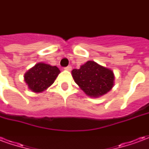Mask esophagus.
Returning a JSON list of instances; mask_svg holds the SVG:
<instances>
[{"instance_id":"esophagus-1","label":"esophagus","mask_w":149,"mask_h":149,"mask_svg":"<svg viewBox=\"0 0 149 149\" xmlns=\"http://www.w3.org/2000/svg\"><path fill=\"white\" fill-rule=\"evenodd\" d=\"M65 70H67V71H71L72 70V67L70 66V65H68V66H67L66 68H65Z\"/></svg>"}]
</instances>
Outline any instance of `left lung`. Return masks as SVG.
<instances>
[{"mask_svg":"<svg viewBox=\"0 0 149 149\" xmlns=\"http://www.w3.org/2000/svg\"><path fill=\"white\" fill-rule=\"evenodd\" d=\"M72 76L79 88L90 97L104 96L114 86L113 71L93 61H88L79 69H73Z\"/></svg>","mask_w":149,"mask_h":149,"instance_id":"1","label":"left lung"}]
</instances>
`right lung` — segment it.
<instances>
[{"label": "right lung", "mask_w": 149, "mask_h": 149, "mask_svg": "<svg viewBox=\"0 0 149 149\" xmlns=\"http://www.w3.org/2000/svg\"><path fill=\"white\" fill-rule=\"evenodd\" d=\"M60 72L61 71L56 66L40 62L24 73V82L29 90L39 93L46 90L54 83Z\"/></svg>", "instance_id": "add662e5"}]
</instances>
